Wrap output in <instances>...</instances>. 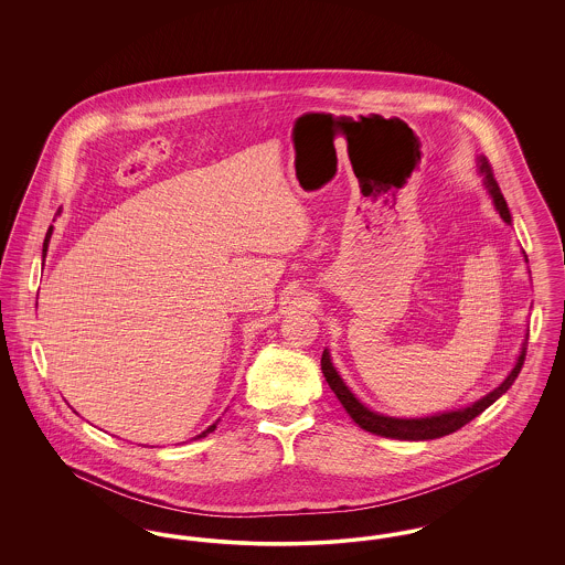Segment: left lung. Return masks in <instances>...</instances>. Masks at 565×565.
<instances>
[{"label": "left lung", "instance_id": "8db88e82", "mask_svg": "<svg viewBox=\"0 0 565 565\" xmlns=\"http://www.w3.org/2000/svg\"><path fill=\"white\" fill-rule=\"evenodd\" d=\"M479 171L483 175L484 189L489 190L493 203H495V210L502 215V220L507 224H511V212H509V205L504 201V194L495 182V175H493V167L489 164V161L481 157L479 159ZM525 254V252H523ZM527 260V256H525ZM530 337V334H527ZM525 351H527V339L523 343V350L521 355L512 369L511 375L504 379V383L500 387H495L493 392H489L484 398H481L479 403L470 404L466 408H459V411H451V413H440V415H431V417H424V419H396V417H385V415H379L373 413L371 408H366L364 404L360 403L350 390L348 385L343 383V379L339 376V373L334 371L332 362H330V355L328 351L322 353V373L330 385V390L337 394V398L341 401V404L345 406V411L350 413L351 419L362 428V430L373 431L376 436H385V438H398V440H431V438H440V436H447L451 431L463 428L466 424H470L475 417H479L483 413L487 406L495 403L512 383L516 375L521 373L523 369V362H525Z\"/></svg>", "mask_w": 565, "mask_h": 565}]
</instances>
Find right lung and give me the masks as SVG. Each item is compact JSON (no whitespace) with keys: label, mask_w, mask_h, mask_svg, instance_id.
Instances as JSON below:
<instances>
[{"label":"right lung","mask_w":565,"mask_h":565,"mask_svg":"<svg viewBox=\"0 0 565 565\" xmlns=\"http://www.w3.org/2000/svg\"><path fill=\"white\" fill-rule=\"evenodd\" d=\"M58 212H61V210H58ZM58 212H56V214H54V215H58ZM51 235H53V226H51V228H49V233H46V239H44V249H42V254H44V256H46V249H49V242H51ZM214 430H215V424H212V426H210V428H207V430L201 431V434H199V436H196V438H203V436H207V434H210V431H214Z\"/></svg>","instance_id":"1"}]
</instances>
